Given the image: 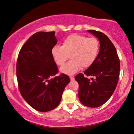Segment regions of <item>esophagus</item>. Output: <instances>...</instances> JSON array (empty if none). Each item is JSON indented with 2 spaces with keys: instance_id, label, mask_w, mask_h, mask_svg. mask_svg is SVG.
<instances>
[{
  "instance_id": "34e87169",
  "label": "esophagus",
  "mask_w": 134,
  "mask_h": 134,
  "mask_svg": "<svg viewBox=\"0 0 134 134\" xmlns=\"http://www.w3.org/2000/svg\"><path fill=\"white\" fill-rule=\"evenodd\" d=\"M70 80H75V77H74L73 76H70Z\"/></svg>"
}]
</instances>
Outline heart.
<instances>
[{
  "instance_id": "1",
  "label": "heart",
  "mask_w": 134,
  "mask_h": 134,
  "mask_svg": "<svg viewBox=\"0 0 134 134\" xmlns=\"http://www.w3.org/2000/svg\"><path fill=\"white\" fill-rule=\"evenodd\" d=\"M99 49L96 38L72 34L63 41L62 46L55 45L52 48L51 55L55 62L63 65L70 57L71 61L61 68L64 74L71 75L82 68L90 67L96 59Z\"/></svg>"
}]
</instances>
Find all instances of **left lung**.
Segmentation results:
<instances>
[{
	"label": "left lung",
	"instance_id": "1",
	"mask_svg": "<svg viewBox=\"0 0 134 134\" xmlns=\"http://www.w3.org/2000/svg\"><path fill=\"white\" fill-rule=\"evenodd\" d=\"M98 38L100 47L94 63L84 73H79L75 79L79 83V98L83 105L98 107L107 102L118 85L120 61L114 44L104 34L88 30ZM92 76L89 80L84 76Z\"/></svg>",
	"mask_w": 134,
	"mask_h": 134
}]
</instances>
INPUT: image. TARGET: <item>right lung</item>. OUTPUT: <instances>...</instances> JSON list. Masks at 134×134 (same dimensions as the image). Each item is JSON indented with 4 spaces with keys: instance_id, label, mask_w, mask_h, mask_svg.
<instances>
[{
    "instance_id": "add662e5",
    "label": "right lung",
    "mask_w": 134,
    "mask_h": 134,
    "mask_svg": "<svg viewBox=\"0 0 134 134\" xmlns=\"http://www.w3.org/2000/svg\"><path fill=\"white\" fill-rule=\"evenodd\" d=\"M55 31L33 35L21 48L16 63L19 90L25 101L41 112L51 111L60 103L63 91L70 82L67 75L52 78L58 68L51 55L57 43Z\"/></svg>"
}]
</instances>
